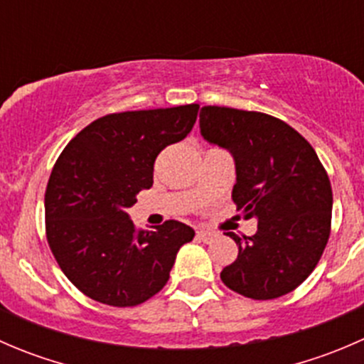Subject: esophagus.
<instances>
[{"label": "esophagus", "instance_id": "esophagus-1", "mask_svg": "<svg viewBox=\"0 0 364 364\" xmlns=\"http://www.w3.org/2000/svg\"><path fill=\"white\" fill-rule=\"evenodd\" d=\"M197 237H199L200 241H204V243H211L213 240L216 237V232H213V230H197Z\"/></svg>", "mask_w": 364, "mask_h": 364}]
</instances>
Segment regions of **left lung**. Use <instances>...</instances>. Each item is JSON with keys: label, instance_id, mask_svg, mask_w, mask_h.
<instances>
[{"label": "left lung", "instance_id": "left-lung-1", "mask_svg": "<svg viewBox=\"0 0 364 364\" xmlns=\"http://www.w3.org/2000/svg\"><path fill=\"white\" fill-rule=\"evenodd\" d=\"M200 134L236 161L232 200L257 232L237 236V259L220 273L230 291L274 299L299 287L331 234L333 190L310 142L285 121L255 111L205 105Z\"/></svg>", "mask_w": 364, "mask_h": 364}]
</instances>
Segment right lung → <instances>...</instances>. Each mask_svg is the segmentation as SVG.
Segmentation results:
<instances>
[{"mask_svg": "<svg viewBox=\"0 0 364 364\" xmlns=\"http://www.w3.org/2000/svg\"><path fill=\"white\" fill-rule=\"evenodd\" d=\"M199 105L114 112L79 132L46 188V236L65 277L109 306H137L164 289L192 227L167 220L137 230L128 216L151 188L159 153L190 134Z\"/></svg>", "mask_w": 364, "mask_h": 364, "instance_id": "1", "label": "right lung"}]
</instances>
